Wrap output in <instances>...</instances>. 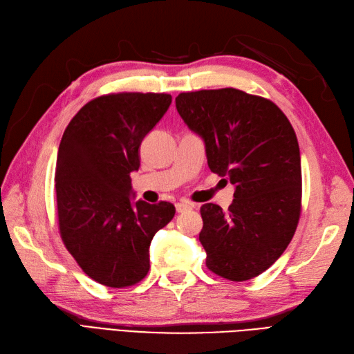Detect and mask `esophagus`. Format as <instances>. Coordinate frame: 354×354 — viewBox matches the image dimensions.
<instances>
[{
  "label": "esophagus",
  "instance_id": "34e87169",
  "mask_svg": "<svg viewBox=\"0 0 354 354\" xmlns=\"http://www.w3.org/2000/svg\"><path fill=\"white\" fill-rule=\"evenodd\" d=\"M192 204L191 203H188V201H179V203H176V212L178 213H184V212H189V210H192Z\"/></svg>",
  "mask_w": 354,
  "mask_h": 354
}]
</instances>
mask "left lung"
<instances>
[{
    "label": "left lung",
    "mask_w": 354,
    "mask_h": 354,
    "mask_svg": "<svg viewBox=\"0 0 354 354\" xmlns=\"http://www.w3.org/2000/svg\"><path fill=\"white\" fill-rule=\"evenodd\" d=\"M176 109L206 144L213 174L235 187L227 210L203 204L206 266L225 279L259 277L281 257L301 213L300 148L290 120L268 98L235 88L180 93Z\"/></svg>",
    "instance_id": "1"
}]
</instances>
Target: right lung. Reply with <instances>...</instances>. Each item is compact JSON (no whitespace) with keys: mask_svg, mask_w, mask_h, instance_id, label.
<instances>
[{"mask_svg":"<svg viewBox=\"0 0 354 354\" xmlns=\"http://www.w3.org/2000/svg\"><path fill=\"white\" fill-rule=\"evenodd\" d=\"M170 102L169 94L156 93L101 95L63 133L54 176L60 236L79 268L106 287L147 277L151 239L175 216L172 203L131 200L141 142Z\"/></svg>","mask_w":354,"mask_h":354,"instance_id":"obj_1","label":"right lung"}]
</instances>
